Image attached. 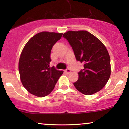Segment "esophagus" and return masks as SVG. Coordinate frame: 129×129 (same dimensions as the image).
Wrapping results in <instances>:
<instances>
[{
  "instance_id": "obj_1",
  "label": "esophagus",
  "mask_w": 129,
  "mask_h": 129,
  "mask_svg": "<svg viewBox=\"0 0 129 129\" xmlns=\"http://www.w3.org/2000/svg\"><path fill=\"white\" fill-rule=\"evenodd\" d=\"M65 72H66V73H67V74H69L70 72H71V70H70V69L68 68L65 70Z\"/></svg>"
}]
</instances>
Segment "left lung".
<instances>
[{
  "instance_id": "8db88e82",
  "label": "left lung",
  "mask_w": 129,
  "mask_h": 129,
  "mask_svg": "<svg viewBox=\"0 0 129 129\" xmlns=\"http://www.w3.org/2000/svg\"><path fill=\"white\" fill-rule=\"evenodd\" d=\"M73 49L77 61L84 64L73 83L80 93L94 94L107 83L111 73L110 59L105 45L87 31H69L63 35Z\"/></svg>"
}]
</instances>
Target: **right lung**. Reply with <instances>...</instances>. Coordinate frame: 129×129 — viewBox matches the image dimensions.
<instances>
[{"label":"right lung","mask_w":129,"mask_h":129,"mask_svg":"<svg viewBox=\"0 0 129 129\" xmlns=\"http://www.w3.org/2000/svg\"><path fill=\"white\" fill-rule=\"evenodd\" d=\"M63 33L42 31L27 42L19 61L20 80L24 88L35 96L42 98L52 92L63 72L50 68L53 46Z\"/></svg>","instance_id":"obj_1"}]
</instances>
